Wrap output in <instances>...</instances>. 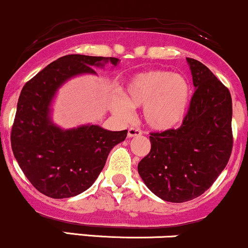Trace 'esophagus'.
<instances>
[{
	"label": "esophagus",
	"mask_w": 248,
	"mask_h": 248,
	"mask_svg": "<svg viewBox=\"0 0 248 248\" xmlns=\"http://www.w3.org/2000/svg\"><path fill=\"white\" fill-rule=\"evenodd\" d=\"M142 131L140 128H137V127H131L128 129V138H133V137H138V135H141Z\"/></svg>",
	"instance_id": "obj_1"
}]
</instances>
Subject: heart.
I'll use <instances>...</instances> for the list:
<instances>
[{"instance_id": "heart-1", "label": "heart", "mask_w": 248, "mask_h": 248, "mask_svg": "<svg viewBox=\"0 0 248 248\" xmlns=\"http://www.w3.org/2000/svg\"><path fill=\"white\" fill-rule=\"evenodd\" d=\"M191 102V85L183 75L166 70H147L126 83L124 97H115L111 109L129 119L132 108L144 106V119L155 131H171L183 124Z\"/></svg>"}]
</instances>
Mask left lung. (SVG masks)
<instances>
[{"mask_svg": "<svg viewBox=\"0 0 248 248\" xmlns=\"http://www.w3.org/2000/svg\"><path fill=\"white\" fill-rule=\"evenodd\" d=\"M186 61L196 90L186 120L177 129L151 133L150 153L138 164L148 189L173 203L207 191L226 168L233 148L228 88L201 62Z\"/></svg>", "mask_w": 248, "mask_h": 248, "instance_id": "1", "label": "left lung"}]
</instances>
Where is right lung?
Wrapping results in <instances>:
<instances>
[{
    "label": "right lung",
    "mask_w": 248,
    "mask_h": 248,
    "mask_svg": "<svg viewBox=\"0 0 248 248\" xmlns=\"http://www.w3.org/2000/svg\"><path fill=\"white\" fill-rule=\"evenodd\" d=\"M113 57L67 54L52 62L21 90L10 133L14 157L28 181L52 199L76 196L93 186L104 168L109 152L124 141L127 129L110 132L100 126L64 129L49 120V104L57 89L70 77L96 74Z\"/></svg>",
    "instance_id": "1"
}]
</instances>
